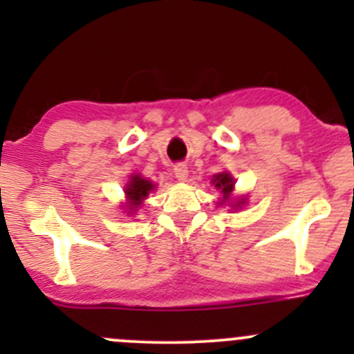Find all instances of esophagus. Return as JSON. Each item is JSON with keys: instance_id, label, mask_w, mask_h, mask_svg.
Wrapping results in <instances>:
<instances>
[{"instance_id": "obj_1", "label": "esophagus", "mask_w": 354, "mask_h": 354, "mask_svg": "<svg viewBox=\"0 0 354 354\" xmlns=\"http://www.w3.org/2000/svg\"><path fill=\"white\" fill-rule=\"evenodd\" d=\"M174 176L178 181H187L188 178V167L185 164H176L174 166Z\"/></svg>"}]
</instances>
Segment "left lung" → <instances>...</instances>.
<instances>
[{"mask_svg": "<svg viewBox=\"0 0 354 354\" xmlns=\"http://www.w3.org/2000/svg\"><path fill=\"white\" fill-rule=\"evenodd\" d=\"M212 183L216 185L217 190H221V194H223V200L219 202L221 205H223L224 202H230L231 192H233V188H234L233 176H231L230 173H219V174H216V176H214ZM243 202H245V198H240L236 202V205H233V207H240Z\"/></svg>", "mask_w": 354, "mask_h": 354, "instance_id": "1", "label": "left lung"}]
</instances>
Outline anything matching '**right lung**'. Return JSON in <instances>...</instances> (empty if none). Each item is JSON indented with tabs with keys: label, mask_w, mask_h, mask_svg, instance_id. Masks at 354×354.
I'll list each match as a JSON object with an SVG mask.
<instances>
[{
	"label": "right lung",
	"mask_w": 354,
	"mask_h": 354,
	"mask_svg": "<svg viewBox=\"0 0 354 354\" xmlns=\"http://www.w3.org/2000/svg\"><path fill=\"white\" fill-rule=\"evenodd\" d=\"M154 188L156 185L152 183V181L145 180V178H142L140 174H133V176L130 178V181H128L127 187H124V194H127V200H128L127 205H128V210H130L128 214H133L135 210L142 205V202L149 197V194H151Z\"/></svg>",
	"instance_id": "obj_1"
}]
</instances>
